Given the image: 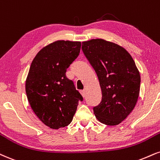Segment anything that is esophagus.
<instances>
[{"mask_svg":"<svg viewBox=\"0 0 160 160\" xmlns=\"http://www.w3.org/2000/svg\"><path fill=\"white\" fill-rule=\"evenodd\" d=\"M80 94H81V95L82 96L83 98H86V91H80Z\"/></svg>","mask_w":160,"mask_h":160,"instance_id":"obj_1","label":"esophagus"}]
</instances>
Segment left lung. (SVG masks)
I'll list each match as a JSON object with an SVG mask.
<instances>
[{
    "label": "left lung",
    "instance_id": "8db88e82",
    "mask_svg": "<svg viewBox=\"0 0 160 160\" xmlns=\"http://www.w3.org/2000/svg\"><path fill=\"white\" fill-rule=\"evenodd\" d=\"M82 49L98 78L102 92L95 117L115 126L133 110L140 91L141 78L135 62L126 49L114 42L95 38L82 42Z\"/></svg>",
    "mask_w": 160,
    "mask_h": 160
}]
</instances>
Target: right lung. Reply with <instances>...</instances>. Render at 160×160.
I'll list each match as a JSON object with an SVG mask.
<instances>
[{
    "instance_id": "add662e5",
    "label": "right lung",
    "mask_w": 160,
    "mask_h": 160,
    "mask_svg": "<svg viewBox=\"0 0 160 160\" xmlns=\"http://www.w3.org/2000/svg\"><path fill=\"white\" fill-rule=\"evenodd\" d=\"M81 42L57 40L40 50L32 60L25 89L30 107L51 129L72 122L82 97L65 73L80 53Z\"/></svg>"
}]
</instances>
